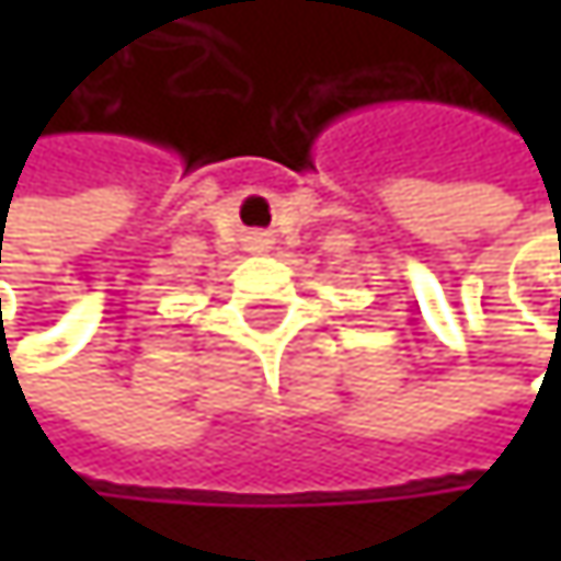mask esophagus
Segmentation results:
<instances>
[{"label": "esophagus", "instance_id": "esophagus-1", "mask_svg": "<svg viewBox=\"0 0 561 561\" xmlns=\"http://www.w3.org/2000/svg\"><path fill=\"white\" fill-rule=\"evenodd\" d=\"M253 250H266V240L263 237H253Z\"/></svg>", "mask_w": 561, "mask_h": 561}]
</instances>
